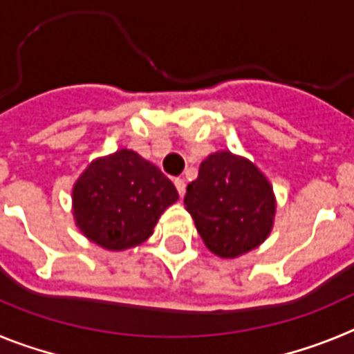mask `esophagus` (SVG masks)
I'll return each instance as SVG.
<instances>
[{
	"mask_svg": "<svg viewBox=\"0 0 354 354\" xmlns=\"http://www.w3.org/2000/svg\"><path fill=\"white\" fill-rule=\"evenodd\" d=\"M175 187H177V192H179L180 196H184V193H186V183H184L183 179H175Z\"/></svg>",
	"mask_w": 354,
	"mask_h": 354,
	"instance_id": "obj_1",
	"label": "esophagus"
}]
</instances>
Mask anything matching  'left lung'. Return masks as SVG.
I'll list each match as a JSON object with an SVG mask.
<instances>
[{
  "label": "left lung",
  "instance_id": "8db88e82",
  "mask_svg": "<svg viewBox=\"0 0 354 354\" xmlns=\"http://www.w3.org/2000/svg\"><path fill=\"white\" fill-rule=\"evenodd\" d=\"M209 252L237 259L268 239L277 214L270 179L255 162L230 150H218L202 161L198 177L184 196Z\"/></svg>",
  "mask_w": 354,
  "mask_h": 354
}]
</instances>
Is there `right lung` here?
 Here are the masks:
<instances>
[{
  "label": "right lung",
  "instance_id": "add662e5",
  "mask_svg": "<svg viewBox=\"0 0 354 354\" xmlns=\"http://www.w3.org/2000/svg\"><path fill=\"white\" fill-rule=\"evenodd\" d=\"M179 193L156 165L131 149L95 158L72 186V216L93 245L124 252L154 234Z\"/></svg>",
  "mask_w": 354,
  "mask_h": 354
}]
</instances>
